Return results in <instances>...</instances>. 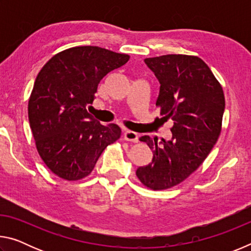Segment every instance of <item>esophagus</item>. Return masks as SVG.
<instances>
[{
	"label": "esophagus",
	"instance_id": "obj_1",
	"mask_svg": "<svg viewBox=\"0 0 251 251\" xmlns=\"http://www.w3.org/2000/svg\"><path fill=\"white\" fill-rule=\"evenodd\" d=\"M124 138L128 142L137 143L138 142V134L135 133V131H131V130H126L124 133Z\"/></svg>",
	"mask_w": 251,
	"mask_h": 251
}]
</instances>
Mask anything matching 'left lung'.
Segmentation results:
<instances>
[{
    "label": "left lung",
    "instance_id": "8db88e82",
    "mask_svg": "<svg viewBox=\"0 0 251 251\" xmlns=\"http://www.w3.org/2000/svg\"><path fill=\"white\" fill-rule=\"evenodd\" d=\"M157 80L156 106L172 120V138L159 144L142 136L152 151V160L136 175L154 190L167 189L185 180L201 166L217 142L225 110L223 88L205 62L181 54L144 59Z\"/></svg>",
    "mask_w": 251,
    "mask_h": 251
}]
</instances>
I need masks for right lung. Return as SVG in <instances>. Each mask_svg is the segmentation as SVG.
<instances>
[{
  "mask_svg": "<svg viewBox=\"0 0 251 251\" xmlns=\"http://www.w3.org/2000/svg\"><path fill=\"white\" fill-rule=\"evenodd\" d=\"M129 56L99 46L63 50L40 71L28 100L37 151L52 173L66 180L90 175L106 147L121 137L116 124L100 125L86 107L109 72Z\"/></svg>",
  "mask_w": 251,
  "mask_h": 251,
  "instance_id": "obj_1",
  "label": "right lung"
}]
</instances>
